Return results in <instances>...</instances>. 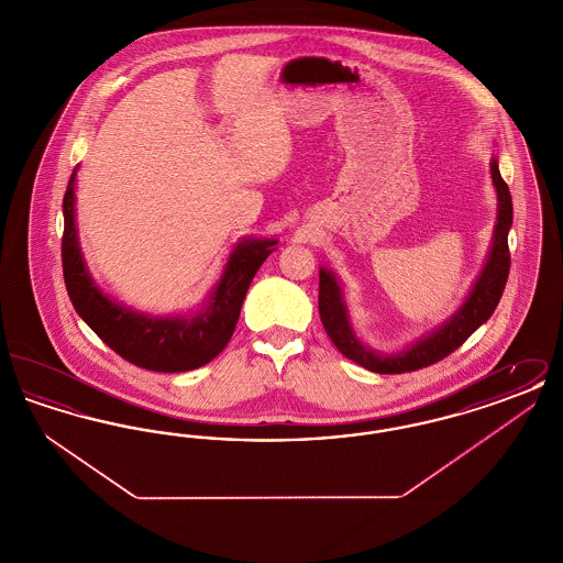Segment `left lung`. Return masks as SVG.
<instances>
[{
	"instance_id": "8db88e82",
	"label": "left lung",
	"mask_w": 563,
	"mask_h": 563,
	"mask_svg": "<svg viewBox=\"0 0 563 563\" xmlns=\"http://www.w3.org/2000/svg\"><path fill=\"white\" fill-rule=\"evenodd\" d=\"M492 181L498 191V219L494 228L492 251L483 272L473 285L471 294L460 306L450 321L443 322L434 329L429 338L416 342L411 349L402 350L399 354H377L372 349L363 346L350 327L349 310L342 297V287L329 269L321 268L319 278V312H321L322 327L329 340L335 344L344 356L358 363L361 367L374 374H405L418 372L429 367L432 363L445 358L455 349H460L483 322L487 321L500 297L505 291L509 278L510 253L509 230L512 223V200H510L509 186L500 177L498 161H492Z\"/></svg>"
}]
</instances>
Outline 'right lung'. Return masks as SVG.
Listing matches in <instances>:
<instances>
[{
	"instance_id": "obj_1",
	"label": "right lung",
	"mask_w": 563,
	"mask_h": 563,
	"mask_svg": "<svg viewBox=\"0 0 563 563\" xmlns=\"http://www.w3.org/2000/svg\"><path fill=\"white\" fill-rule=\"evenodd\" d=\"M76 170L63 198L65 230L60 246L65 287L76 312L109 349L136 367L179 374L213 361L228 346L249 285L276 241L239 242L207 306L191 319H152L115 303L90 278L76 230Z\"/></svg>"
}]
</instances>
